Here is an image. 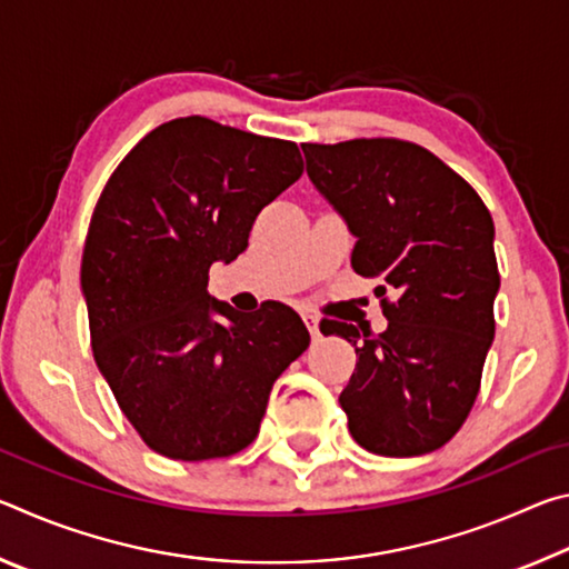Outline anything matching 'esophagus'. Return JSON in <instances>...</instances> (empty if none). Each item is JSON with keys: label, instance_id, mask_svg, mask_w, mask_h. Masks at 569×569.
Instances as JSON below:
<instances>
[{"label": "esophagus", "instance_id": "esophagus-1", "mask_svg": "<svg viewBox=\"0 0 569 569\" xmlns=\"http://www.w3.org/2000/svg\"><path fill=\"white\" fill-rule=\"evenodd\" d=\"M301 319H303V323H306V329L311 331V336L316 339V336H319V316H313V313H301Z\"/></svg>", "mask_w": 569, "mask_h": 569}]
</instances>
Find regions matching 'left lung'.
I'll use <instances>...</instances> for the list:
<instances>
[{
    "instance_id": "8db88e82",
    "label": "left lung",
    "mask_w": 569,
    "mask_h": 569,
    "mask_svg": "<svg viewBox=\"0 0 569 569\" xmlns=\"http://www.w3.org/2000/svg\"><path fill=\"white\" fill-rule=\"evenodd\" d=\"M308 178L356 236L353 271L379 278L383 333L331 321L356 346L341 391L351 437L381 457L429 455L467 421L495 339V223L435 152L397 138L303 142Z\"/></svg>"
}]
</instances>
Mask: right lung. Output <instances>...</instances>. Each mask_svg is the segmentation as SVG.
<instances>
[{
  "label": "right lung",
  "instance_id": "add662e5",
  "mask_svg": "<svg viewBox=\"0 0 569 569\" xmlns=\"http://www.w3.org/2000/svg\"><path fill=\"white\" fill-rule=\"evenodd\" d=\"M301 172L296 142L190 114L148 132L94 206L80 271L92 353L162 457L246 449L273 381L308 349L293 308L240 316L208 293L210 266L243 253L256 216Z\"/></svg>",
  "mask_w": 569,
  "mask_h": 569
}]
</instances>
